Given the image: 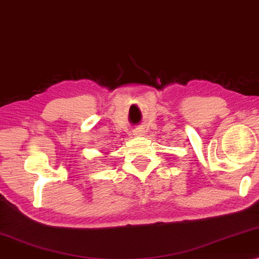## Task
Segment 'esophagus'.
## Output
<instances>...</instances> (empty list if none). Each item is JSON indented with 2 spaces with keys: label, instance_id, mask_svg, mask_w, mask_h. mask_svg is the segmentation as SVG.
<instances>
[{
  "label": "esophagus",
  "instance_id": "1",
  "mask_svg": "<svg viewBox=\"0 0 259 259\" xmlns=\"http://www.w3.org/2000/svg\"><path fill=\"white\" fill-rule=\"evenodd\" d=\"M133 134H134V136H137V137L144 136V130H143V128H138V130L134 131Z\"/></svg>",
  "mask_w": 259,
  "mask_h": 259
}]
</instances>
